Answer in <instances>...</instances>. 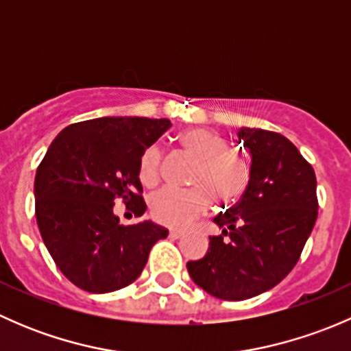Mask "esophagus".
Instances as JSON below:
<instances>
[{"mask_svg": "<svg viewBox=\"0 0 351 351\" xmlns=\"http://www.w3.org/2000/svg\"><path fill=\"white\" fill-rule=\"evenodd\" d=\"M183 236H185V231H182V229H171V231H169V238L178 239L183 238Z\"/></svg>", "mask_w": 351, "mask_h": 351, "instance_id": "1", "label": "esophagus"}]
</instances>
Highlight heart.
I'll list each match as a JSON object with an SVG mask.
<instances>
[{
	"label": "heart",
	"mask_w": 351,
	"mask_h": 351,
	"mask_svg": "<svg viewBox=\"0 0 351 351\" xmlns=\"http://www.w3.org/2000/svg\"><path fill=\"white\" fill-rule=\"evenodd\" d=\"M178 143L198 159L193 169V189L165 186L149 200L151 214L159 224L186 228L208 210L210 197L219 205H232L247 192L251 162L241 151L229 149L224 136L208 129H186L178 134ZM162 151L151 146L141 158L139 180L153 186L161 178Z\"/></svg>",
	"instance_id": "obj_1"
}]
</instances>
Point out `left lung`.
<instances>
[{"instance_id":"left-lung-1","label":"left lung","mask_w":351,"mask_h":351,"mask_svg":"<svg viewBox=\"0 0 351 351\" xmlns=\"http://www.w3.org/2000/svg\"><path fill=\"white\" fill-rule=\"evenodd\" d=\"M251 153V183L241 200L214 219L202 260L186 268L198 287L224 300H246L280 284L299 261L317 219L316 175L278 132L239 130Z\"/></svg>"}]
</instances>
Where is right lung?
<instances>
[{"label": "right lung", "mask_w": 351, "mask_h": 351, "mask_svg": "<svg viewBox=\"0 0 351 351\" xmlns=\"http://www.w3.org/2000/svg\"><path fill=\"white\" fill-rule=\"evenodd\" d=\"M171 127L168 119L101 117L67 125L35 175V217L59 270L86 292L132 284L151 247L168 231L151 221L123 226L113 204L146 212L139 165L144 151Z\"/></svg>", "instance_id": "1"}]
</instances>
